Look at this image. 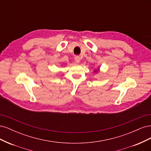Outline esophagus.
<instances>
[{"label":"esophagus","mask_w":151,"mask_h":151,"mask_svg":"<svg viewBox=\"0 0 151 151\" xmlns=\"http://www.w3.org/2000/svg\"><path fill=\"white\" fill-rule=\"evenodd\" d=\"M74 60L77 63H79L81 62V57L79 56H76Z\"/></svg>","instance_id":"obj_1"}]
</instances>
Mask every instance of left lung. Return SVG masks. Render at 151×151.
I'll return each mask as SVG.
<instances>
[{
  "label": "left lung",
  "instance_id": "left-lung-1",
  "mask_svg": "<svg viewBox=\"0 0 151 151\" xmlns=\"http://www.w3.org/2000/svg\"><path fill=\"white\" fill-rule=\"evenodd\" d=\"M94 73H96V74H98V73L99 72V67L98 68V70H94Z\"/></svg>",
  "mask_w": 151,
  "mask_h": 151
}]
</instances>
